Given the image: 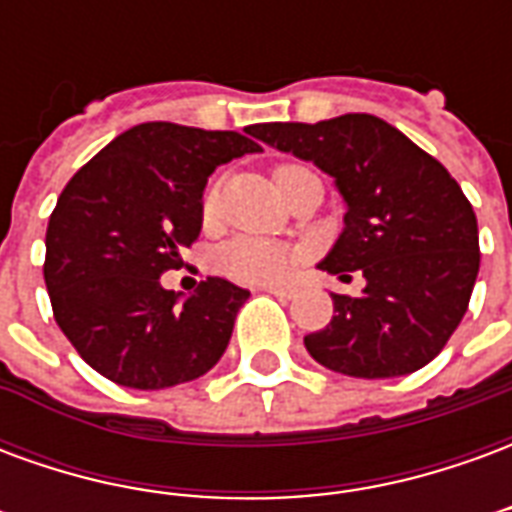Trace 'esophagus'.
<instances>
[{
	"instance_id": "1",
	"label": "esophagus",
	"mask_w": 512,
	"mask_h": 512,
	"mask_svg": "<svg viewBox=\"0 0 512 512\" xmlns=\"http://www.w3.org/2000/svg\"><path fill=\"white\" fill-rule=\"evenodd\" d=\"M260 290H266V293H271V296H277V299H290L293 296V290L290 288H279V285H263Z\"/></svg>"
}]
</instances>
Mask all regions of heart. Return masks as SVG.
Segmentation results:
<instances>
[{
  "label": "heart",
  "mask_w": 512,
  "mask_h": 512,
  "mask_svg": "<svg viewBox=\"0 0 512 512\" xmlns=\"http://www.w3.org/2000/svg\"><path fill=\"white\" fill-rule=\"evenodd\" d=\"M293 169L299 167L296 164H279L274 169L277 186L279 180L288 178ZM216 205H219V191L211 189L202 200L205 219H213ZM293 263H296V249H290L288 244H279V241H268V238H249V235L233 238L216 255V268L238 285H279L288 277Z\"/></svg>",
  "instance_id": "heart-1"
}]
</instances>
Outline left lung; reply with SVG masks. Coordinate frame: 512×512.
Segmentation results:
<instances>
[{
    "instance_id": "1",
    "label": "left lung",
    "mask_w": 512,
    "mask_h": 512,
    "mask_svg": "<svg viewBox=\"0 0 512 512\" xmlns=\"http://www.w3.org/2000/svg\"><path fill=\"white\" fill-rule=\"evenodd\" d=\"M249 134L315 161L348 202L321 268L362 271V296L332 293L326 329L304 337L315 362L354 378L408 376L441 354L480 271L472 202L436 158L373 115L260 123Z\"/></svg>"
}]
</instances>
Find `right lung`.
<instances>
[{"label":"right lung","mask_w":512,"mask_h":512,"mask_svg":"<svg viewBox=\"0 0 512 512\" xmlns=\"http://www.w3.org/2000/svg\"><path fill=\"white\" fill-rule=\"evenodd\" d=\"M263 147L238 131L142 123L90 158L62 189L43 277L54 321L87 365L131 389L205 376L249 290L222 277L178 304L161 274L202 230V189L219 164Z\"/></svg>","instance_id":"obj_1"}]
</instances>
